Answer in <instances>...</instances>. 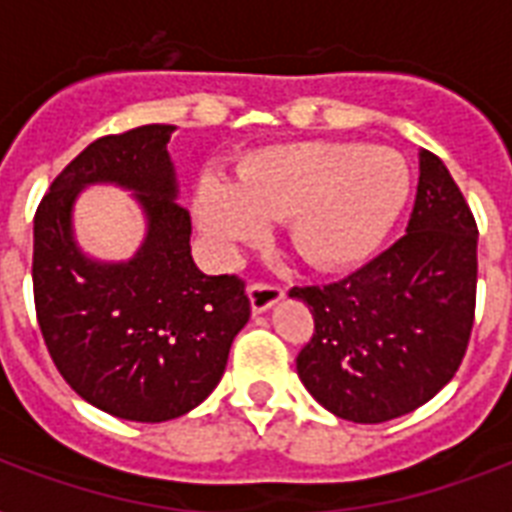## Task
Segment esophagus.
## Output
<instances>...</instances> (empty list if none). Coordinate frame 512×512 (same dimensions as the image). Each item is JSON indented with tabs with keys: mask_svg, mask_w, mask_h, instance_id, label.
Returning <instances> with one entry per match:
<instances>
[{
	"mask_svg": "<svg viewBox=\"0 0 512 512\" xmlns=\"http://www.w3.org/2000/svg\"><path fill=\"white\" fill-rule=\"evenodd\" d=\"M281 297H284V289L279 284H263V281L249 284V303H252L255 313H265L268 308L281 303Z\"/></svg>",
	"mask_w": 512,
	"mask_h": 512,
	"instance_id": "34e87169",
	"label": "esophagus"
}]
</instances>
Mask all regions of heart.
<instances>
[{"instance_id":"obj_1","label":"heart","mask_w":512,"mask_h":512,"mask_svg":"<svg viewBox=\"0 0 512 512\" xmlns=\"http://www.w3.org/2000/svg\"><path fill=\"white\" fill-rule=\"evenodd\" d=\"M409 193L412 172L393 148L297 140L249 154L236 183L201 177L193 207L201 231L223 247L263 236L265 220H287L305 263L348 271L385 244Z\"/></svg>"}]
</instances>
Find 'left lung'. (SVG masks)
Returning <instances> with one entry per match:
<instances>
[{"label": "left lung", "instance_id": "left-lung-1", "mask_svg": "<svg viewBox=\"0 0 512 512\" xmlns=\"http://www.w3.org/2000/svg\"><path fill=\"white\" fill-rule=\"evenodd\" d=\"M478 228L444 162L420 151L406 233L342 281L295 287L313 313L297 374L342 420L377 425L414 412L460 369L478 279Z\"/></svg>", "mask_w": 512, "mask_h": 512}]
</instances>
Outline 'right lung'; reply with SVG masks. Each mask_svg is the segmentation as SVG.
I'll return each mask as SVG.
<instances>
[{"mask_svg": "<svg viewBox=\"0 0 512 512\" xmlns=\"http://www.w3.org/2000/svg\"><path fill=\"white\" fill-rule=\"evenodd\" d=\"M175 127L146 124L95 140L52 180L34 217V303L63 380L119 420L164 422L217 388L249 321L239 276H207L191 257V215L177 204ZM133 191L147 239L130 261L84 256L73 204L87 184Z\"/></svg>", "mask_w": 512, "mask_h": 512, "instance_id": "1", "label": "right lung"}]
</instances>
